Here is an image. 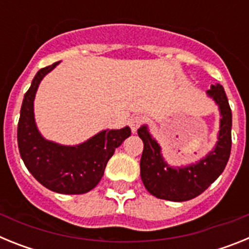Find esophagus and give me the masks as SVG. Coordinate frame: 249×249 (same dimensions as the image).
<instances>
[{"label": "esophagus", "instance_id": "esophagus-1", "mask_svg": "<svg viewBox=\"0 0 249 249\" xmlns=\"http://www.w3.org/2000/svg\"><path fill=\"white\" fill-rule=\"evenodd\" d=\"M142 122H143V118L141 117V116H133V117L129 120V126H131L132 131H137V129L140 128L141 124H142Z\"/></svg>", "mask_w": 249, "mask_h": 249}]
</instances>
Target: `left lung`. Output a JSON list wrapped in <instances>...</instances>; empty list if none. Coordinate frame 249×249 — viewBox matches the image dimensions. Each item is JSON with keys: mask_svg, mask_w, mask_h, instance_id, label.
Here are the masks:
<instances>
[{"mask_svg": "<svg viewBox=\"0 0 249 249\" xmlns=\"http://www.w3.org/2000/svg\"><path fill=\"white\" fill-rule=\"evenodd\" d=\"M207 96L218 106L219 131L214 147L204 157L186 166H171L162 148L151 135L147 124L138 128L143 141L141 157V178L146 190L157 198L173 202L190 201L208 188L226 168L232 147V111L224 89L219 83L211 86Z\"/></svg>", "mask_w": 249, "mask_h": 249, "instance_id": "left-lung-1", "label": "left lung"}]
</instances>
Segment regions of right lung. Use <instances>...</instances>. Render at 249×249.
Returning a JSON list of instances; mask_svg holds the SVG:
<instances>
[{"label":"right lung","instance_id":"right-lung-1","mask_svg":"<svg viewBox=\"0 0 249 249\" xmlns=\"http://www.w3.org/2000/svg\"><path fill=\"white\" fill-rule=\"evenodd\" d=\"M58 65L41 68L32 80L21 106L17 142L23 163L42 186L62 195H82L97 186L114 149L131 136V128L103 129L73 146L46 140L35 120V97L41 81Z\"/></svg>","mask_w":249,"mask_h":249}]
</instances>
